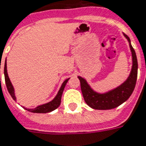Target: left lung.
I'll return each instance as SVG.
<instances>
[{"mask_svg":"<svg viewBox=\"0 0 146 146\" xmlns=\"http://www.w3.org/2000/svg\"><path fill=\"white\" fill-rule=\"evenodd\" d=\"M124 35L130 42V47L133 57V66L128 79L122 85H120L119 87L109 92L108 93L99 94L95 92L89 87L86 80L82 77L78 76L80 80V88H81V92L83 94L84 101L92 108L96 110H109V109L115 108L128 100V98L131 96L135 88L137 76V57L134 49L130 44V38L126 35L124 34Z\"/></svg>","mask_w":146,"mask_h":146,"instance_id":"8db88e82","label":"left lung"}]
</instances>
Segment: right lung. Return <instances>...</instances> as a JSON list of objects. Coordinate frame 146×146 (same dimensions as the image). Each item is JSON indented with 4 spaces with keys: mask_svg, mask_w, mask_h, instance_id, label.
I'll list each match as a JSON object with an SVG mask.
<instances>
[{
    "mask_svg": "<svg viewBox=\"0 0 146 146\" xmlns=\"http://www.w3.org/2000/svg\"><path fill=\"white\" fill-rule=\"evenodd\" d=\"M4 72H5V84L7 86V89L9 91V94L11 95V96L13 98L14 100H16V97H15V94H14V88H13L12 83L9 80V76H8V73H7V66H6V62L5 63V69H4ZM69 80V79L66 80L63 82L62 87L59 90L58 93L56 96V97L52 100L51 102H50L48 104H46L41 105L38 106L35 109H28V111L31 112H34V113H48L54 110H55L56 108H58L59 107V105L61 104V99H62V92L65 88L67 81Z\"/></svg>",
    "mask_w": 146,
    "mask_h": 146,
    "instance_id": "right-lung-1",
    "label": "right lung"
}]
</instances>
